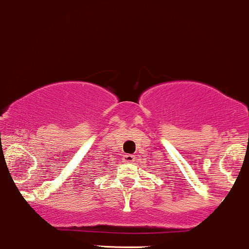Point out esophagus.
<instances>
[{
  "mask_svg": "<svg viewBox=\"0 0 249 249\" xmlns=\"http://www.w3.org/2000/svg\"><path fill=\"white\" fill-rule=\"evenodd\" d=\"M123 162L133 163V162H135V156H133V155H125L124 157H123Z\"/></svg>",
  "mask_w": 249,
  "mask_h": 249,
  "instance_id": "esophagus-1",
  "label": "esophagus"
}]
</instances>
